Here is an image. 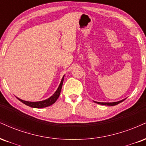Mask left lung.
Returning a JSON list of instances; mask_svg holds the SVG:
<instances>
[{"label": "left lung", "mask_w": 146, "mask_h": 146, "mask_svg": "<svg viewBox=\"0 0 146 146\" xmlns=\"http://www.w3.org/2000/svg\"><path fill=\"white\" fill-rule=\"evenodd\" d=\"M124 100H125V99H124V100H122L118 101V102H96V103H98V104H102V105L115 106V105H117V104L120 103V102H123V101H124Z\"/></svg>", "instance_id": "obj_1"}]
</instances>
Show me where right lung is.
Listing matches in <instances>:
<instances>
[{
	"mask_svg": "<svg viewBox=\"0 0 146 146\" xmlns=\"http://www.w3.org/2000/svg\"><path fill=\"white\" fill-rule=\"evenodd\" d=\"M63 78H64V76L63 77L62 80H61V83H60L59 86L58 87L57 90H56L55 93L53 94L52 96L50 97L49 98L46 99L45 100L39 101V102H28V101L22 100L21 99L18 98H18L20 102H22V103H24L25 104H26V105L33 108H37V109H39V108H44V107H49V106H50L51 104H54L59 96L60 93H61V88H62V85L63 83Z\"/></svg>",
	"mask_w": 146,
	"mask_h": 146,
	"instance_id": "obj_1",
	"label": "right lung"
}]
</instances>
